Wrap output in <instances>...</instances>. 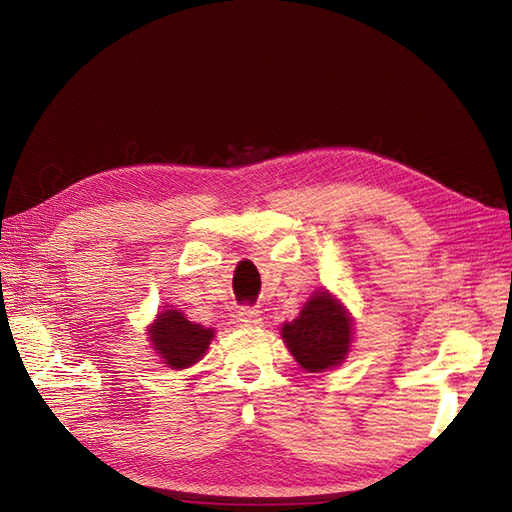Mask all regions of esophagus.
Segmentation results:
<instances>
[{
  "label": "esophagus",
  "instance_id": "1",
  "mask_svg": "<svg viewBox=\"0 0 512 512\" xmlns=\"http://www.w3.org/2000/svg\"><path fill=\"white\" fill-rule=\"evenodd\" d=\"M235 318H237L241 327L254 329V327H260V324H262V316H260L258 309H254V307H239Z\"/></svg>",
  "mask_w": 512,
  "mask_h": 512
}]
</instances>
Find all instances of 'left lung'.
<instances>
[{"label":"left lung","mask_w":512,"mask_h":512,"mask_svg":"<svg viewBox=\"0 0 512 512\" xmlns=\"http://www.w3.org/2000/svg\"><path fill=\"white\" fill-rule=\"evenodd\" d=\"M282 339L305 371L320 374L342 365L352 344V318L329 290L314 292L301 314L284 322Z\"/></svg>","instance_id":"obj_1"}]
</instances>
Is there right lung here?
I'll list each match as a JSON object with an SVG mask.
<instances>
[{
	"label": "right lung",
	"mask_w": 512,
	"mask_h": 512,
	"mask_svg": "<svg viewBox=\"0 0 512 512\" xmlns=\"http://www.w3.org/2000/svg\"><path fill=\"white\" fill-rule=\"evenodd\" d=\"M151 348L170 369H188L203 359L211 339L213 329H205L203 324L190 322L177 309H164L147 329Z\"/></svg>",
	"instance_id": "1"
}]
</instances>
